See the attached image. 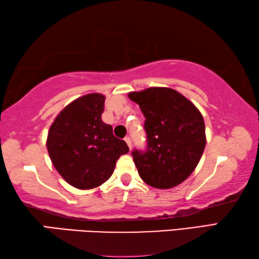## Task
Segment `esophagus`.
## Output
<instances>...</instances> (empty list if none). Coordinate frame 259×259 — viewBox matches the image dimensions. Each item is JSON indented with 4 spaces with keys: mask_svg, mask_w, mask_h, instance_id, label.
<instances>
[{
    "mask_svg": "<svg viewBox=\"0 0 259 259\" xmlns=\"http://www.w3.org/2000/svg\"><path fill=\"white\" fill-rule=\"evenodd\" d=\"M124 140H125V143L128 144V146H129V148H131V139L129 138V137H125L124 138Z\"/></svg>",
    "mask_w": 259,
    "mask_h": 259,
    "instance_id": "34e87169",
    "label": "esophagus"
}]
</instances>
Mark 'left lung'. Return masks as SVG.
I'll return each instance as SVG.
<instances>
[{"mask_svg":"<svg viewBox=\"0 0 259 259\" xmlns=\"http://www.w3.org/2000/svg\"><path fill=\"white\" fill-rule=\"evenodd\" d=\"M128 97L145 116L146 151L131 153L140 178L160 190L179 185L194 171L204 151L202 114L170 88H148Z\"/></svg>","mask_w":259,"mask_h":259,"instance_id":"obj_1","label":"left lung"}]
</instances>
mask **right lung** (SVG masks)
Masks as SVG:
<instances>
[{
  "label": "right lung",
  "instance_id": "right-lung-1",
  "mask_svg": "<svg viewBox=\"0 0 259 259\" xmlns=\"http://www.w3.org/2000/svg\"><path fill=\"white\" fill-rule=\"evenodd\" d=\"M105 96L89 94L68 104L51 124L47 148L57 171L80 190L100 186L112 176L116 161L129 152L124 140L104 123Z\"/></svg>",
  "mask_w": 259,
  "mask_h": 259
}]
</instances>
